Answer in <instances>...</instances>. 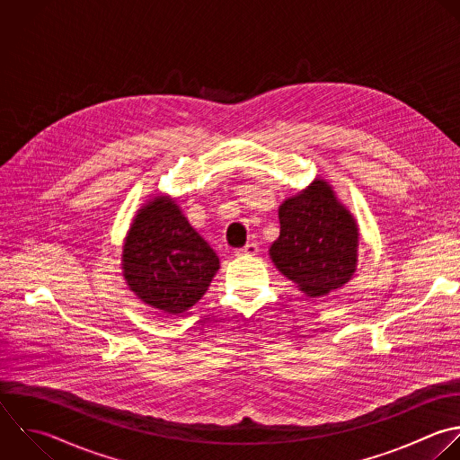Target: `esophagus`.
<instances>
[{"label":"esophagus","mask_w":460,"mask_h":460,"mask_svg":"<svg viewBox=\"0 0 460 460\" xmlns=\"http://www.w3.org/2000/svg\"><path fill=\"white\" fill-rule=\"evenodd\" d=\"M234 253H235L237 257H244V255H257V253H259V246H257V243H248L246 246H243V248L235 250Z\"/></svg>","instance_id":"1"}]
</instances>
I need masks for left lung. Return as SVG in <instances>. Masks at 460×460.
Wrapping results in <instances>:
<instances>
[{
  "label": "left lung",
  "mask_w": 460,
  "mask_h": 460,
  "mask_svg": "<svg viewBox=\"0 0 460 460\" xmlns=\"http://www.w3.org/2000/svg\"><path fill=\"white\" fill-rule=\"evenodd\" d=\"M279 219L271 261L307 296H323L352 277L358 226L323 180L284 201Z\"/></svg>",
  "instance_id": "obj_1"
}]
</instances>
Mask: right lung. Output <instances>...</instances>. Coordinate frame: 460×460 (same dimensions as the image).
Returning a JSON list of instances; mask_svg holds the SVG:
<instances>
[{"label":"right lung","mask_w":460,"mask_h":460,"mask_svg":"<svg viewBox=\"0 0 460 460\" xmlns=\"http://www.w3.org/2000/svg\"><path fill=\"white\" fill-rule=\"evenodd\" d=\"M128 286L155 309L192 307L219 270V259L172 199L155 198L131 225L122 255Z\"/></svg>","instance_id":"obj_1"}]
</instances>
